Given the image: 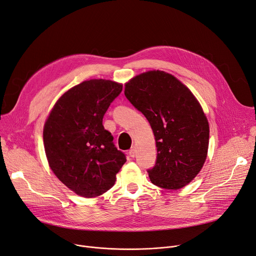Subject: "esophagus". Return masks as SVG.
<instances>
[{"instance_id":"esophagus-1","label":"esophagus","mask_w":256,"mask_h":256,"mask_svg":"<svg viewBox=\"0 0 256 256\" xmlns=\"http://www.w3.org/2000/svg\"><path fill=\"white\" fill-rule=\"evenodd\" d=\"M128 154L130 155V157H134V156L136 155V147H132V148L129 150Z\"/></svg>"}]
</instances>
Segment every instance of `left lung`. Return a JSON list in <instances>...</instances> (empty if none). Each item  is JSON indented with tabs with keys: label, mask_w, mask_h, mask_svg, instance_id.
Segmentation results:
<instances>
[{
	"label": "left lung",
	"mask_w": 256,
	"mask_h": 256,
	"mask_svg": "<svg viewBox=\"0 0 256 256\" xmlns=\"http://www.w3.org/2000/svg\"><path fill=\"white\" fill-rule=\"evenodd\" d=\"M125 96L147 118L153 130L157 160L149 170L153 184L179 190L196 177L208 157L210 124L188 86L172 74L153 70L125 84Z\"/></svg>",
	"instance_id": "obj_1"
}]
</instances>
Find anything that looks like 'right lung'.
Returning <instances> with one entry per match:
<instances>
[{
	"label": "right lung",
	"instance_id": "1",
	"mask_svg": "<svg viewBox=\"0 0 256 256\" xmlns=\"http://www.w3.org/2000/svg\"><path fill=\"white\" fill-rule=\"evenodd\" d=\"M123 84L90 79L66 90L56 101L44 126L46 156L55 176L84 198L110 190L125 155L103 127V116Z\"/></svg>",
	"mask_w": 256,
	"mask_h": 256
}]
</instances>
